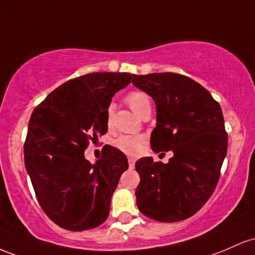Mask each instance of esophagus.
<instances>
[{
  "instance_id": "1",
  "label": "esophagus",
  "mask_w": 255,
  "mask_h": 255,
  "mask_svg": "<svg viewBox=\"0 0 255 255\" xmlns=\"http://www.w3.org/2000/svg\"><path fill=\"white\" fill-rule=\"evenodd\" d=\"M128 166H130V167H133V166H135L136 160H135V158H132V156H128Z\"/></svg>"
}]
</instances>
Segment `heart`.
I'll use <instances>...</instances> for the list:
<instances>
[{"mask_svg": "<svg viewBox=\"0 0 255 255\" xmlns=\"http://www.w3.org/2000/svg\"><path fill=\"white\" fill-rule=\"evenodd\" d=\"M128 106L131 110L139 117L147 110H150V99L147 93L143 90L133 89L128 91L127 97H125ZM113 112H114V106L110 105L106 111V116H107V125L111 127L113 119ZM114 147L117 149L125 154H130V155H135V154H139L145 148L147 144V139L143 136H133V135H123L119 136L118 138L114 139L113 142Z\"/></svg>", "mask_w": 255, "mask_h": 255, "instance_id": "obj_1", "label": "heart"}]
</instances>
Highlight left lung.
<instances>
[{
    "label": "left lung",
    "instance_id": "obj_1",
    "mask_svg": "<svg viewBox=\"0 0 255 255\" xmlns=\"http://www.w3.org/2000/svg\"><path fill=\"white\" fill-rule=\"evenodd\" d=\"M132 83L156 104L151 149L173 151L167 164L151 158L136 162L141 177L137 207L158 222H181L194 216L218 184L228 150L222 108L202 85L183 74L133 76Z\"/></svg>",
    "mask_w": 255,
    "mask_h": 255
}]
</instances>
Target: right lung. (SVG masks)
Returning a JSON list of instances; mask_svg holds the SVG:
<instances>
[{"label":"right lung","instance_id":"obj_1","mask_svg":"<svg viewBox=\"0 0 255 255\" xmlns=\"http://www.w3.org/2000/svg\"><path fill=\"white\" fill-rule=\"evenodd\" d=\"M133 74L97 72L65 82L31 114L24 155L38 204L60 228L94 229L107 219L111 199L128 170L123 151L105 145L95 164L89 143L108 130L106 111Z\"/></svg>","mask_w":255,"mask_h":255}]
</instances>
